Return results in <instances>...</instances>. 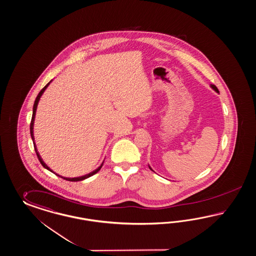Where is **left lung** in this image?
<instances>
[{"label": "left lung", "mask_w": 256, "mask_h": 256, "mask_svg": "<svg viewBox=\"0 0 256 256\" xmlns=\"http://www.w3.org/2000/svg\"><path fill=\"white\" fill-rule=\"evenodd\" d=\"M211 87L212 88H214V90L216 92H218V88H216L214 85H211ZM150 169H151V168H150Z\"/></svg>", "instance_id": "left-lung-1"}]
</instances>
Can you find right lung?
<instances>
[{
    "instance_id": "1",
    "label": "right lung",
    "mask_w": 256,
    "mask_h": 256,
    "mask_svg": "<svg viewBox=\"0 0 256 256\" xmlns=\"http://www.w3.org/2000/svg\"><path fill=\"white\" fill-rule=\"evenodd\" d=\"M51 82V81H50ZM50 82L49 83H47L46 85H45L44 87L42 88V90L40 92V94H38V96L36 98L35 103H34V106H33V114H32V119H31V123H30V133H31V137H32V140L34 141V134H33V126H34V120H35V114H36V106H38V100H40V96H42V94H44V92L45 90V88L48 87V85L50 84ZM34 142V148H35L36 154V156H38V159L40 160V162L42 164V166H44V168H46V169H48V170H50V171H52L50 168H48L46 164H44V162L42 160V159L40 158V154H38V152L36 151V148L35 146V142ZM103 166V164L99 166V168H97L96 170H94V172H92V173H90L88 175H85V176H80V178H63V176H60V175H58V176H60L62 178H64V180H69V182H80V180H85V178H90V176H92V175H94V174H96L97 172L101 169V168ZM53 172V171H52Z\"/></svg>"
}]
</instances>
